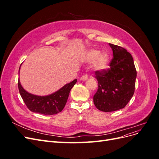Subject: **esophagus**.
Returning <instances> with one entry per match:
<instances>
[{
  "mask_svg": "<svg viewBox=\"0 0 159 159\" xmlns=\"http://www.w3.org/2000/svg\"><path fill=\"white\" fill-rule=\"evenodd\" d=\"M88 79V75H84L80 78V80L81 81H85Z\"/></svg>",
  "mask_w": 159,
  "mask_h": 159,
  "instance_id": "1",
  "label": "esophagus"
}]
</instances>
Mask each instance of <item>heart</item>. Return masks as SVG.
<instances>
[{
  "label": "heart",
  "instance_id": "obj_1",
  "mask_svg": "<svg viewBox=\"0 0 159 159\" xmlns=\"http://www.w3.org/2000/svg\"><path fill=\"white\" fill-rule=\"evenodd\" d=\"M84 60L88 63H93V68L102 71L107 68L109 62V56L105 52H100L96 49L88 50L84 56Z\"/></svg>",
  "mask_w": 159,
  "mask_h": 159
}]
</instances>
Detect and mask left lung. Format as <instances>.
<instances>
[{"label":"left lung","mask_w":159,"mask_h":159,"mask_svg":"<svg viewBox=\"0 0 159 159\" xmlns=\"http://www.w3.org/2000/svg\"><path fill=\"white\" fill-rule=\"evenodd\" d=\"M109 46L113 54L110 68L95 71L98 89L93 96V103L97 109L104 112L126 106L134 94L137 78L131 54L121 46Z\"/></svg>","instance_id":"8db88e82"}]
</instances>
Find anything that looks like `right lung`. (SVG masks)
Here are the masks:
<instances>
[{"label":"right lung","mask_w":159,"mask_h":159,"mask_svg":"<svg viewBox=\"0 0 159 159\" xmlns=\"http://www.w3.org/2000/svg\"><path fill=\"white\" fill-rule=\"evenodd\" d=\"M20 69V66L19 70ZM76 82L77 79H75L70 83L64 85L56 92L46 96H39L28 93L22 88L19 80L18 86L24 102L31 111L49 115L57 114L63 110L68 100L70 90Z\"/></svg>","instance_id":"obj_1"}]
</instances>
